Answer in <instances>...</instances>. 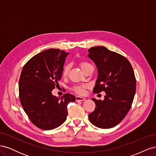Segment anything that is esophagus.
<instances>
[{"instance_id":"esophagus-1","label":"esophagus","mask_w":156,"mask_h":156,"mask_svg":"<svg viewBox=\"0 0 156 156\" xmlns=\"http://www.w3.org/2000/svg\"><path fill=\"white\" fill-rule=\"evenodd\" d=\"M85 100H86V99L83 97H80L78 96H76V101H84Z\"/></svg>"}]
</instances>
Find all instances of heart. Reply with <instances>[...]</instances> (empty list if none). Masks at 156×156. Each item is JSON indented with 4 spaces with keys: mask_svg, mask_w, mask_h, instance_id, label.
<instances>
[{
    "mask_svg": "<svg viewBox=\"0 0 156 156\" xmlns=\"http://www.w3.org/2000/svg\"><path fill=\"white\" fill-rule=\"evenodd\" d=\"M91 64L87 62H83L81 64H80V66H81V69H83V71H84L86 68H87L89 66H91ZM70 69V65L69 64H66L65 65L64 68H63V70H62V75L64 76H66V75L68 74L69 70ZM88 86L87 84H83V85H79V86H75L73 88V90L79 94H83L84 93V89L86 88H87Z\"/></svg>",
    "mask_w": 156,
    "mask_h": 156,
    "instance_id": "1",
    "label": "heart"
}]
</instances>
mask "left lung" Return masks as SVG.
I'll return each instance as SVG.
<instances>
[{"mask_svg": "<svg viewBox=\"0 0 156 156\" xmlns=\"http://www.w3.org/2000/svg\"><path fill=\"white\" fill-rule=\"evenodd\" d=\"M88 51L98 74L93 92H105L103 100L92 99L96 108L88 119L99 128H111L124 119L133 103L136 91L133 69L124 56L105 47H93Z\"/></svg>", "mask_w": 156, "mask_h": 156, "instance_id": "obj_1", "label": "left lung"}]
</instances>
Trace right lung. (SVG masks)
<instances>
[{
  "instance_id": "add662e5",
  "label": "right lung",
  "mask_w": 156,
  "mask_h": 156,
  "mask_svg": "<svg viewBox=\"0 0 156 156\" xmlns=\"http://www.w3.org/2000/svg\"><path fill=\"white\" fill-rule=\"evenodd\" d=\"M68 54L57 49L45 50L32 57L21 71L20 101L31 122L40 129L51 130L62 125L67 118L68 104L76 100L68 93L62 98L52 94L62 77Z\"/></svg>"
}]
</instances>
